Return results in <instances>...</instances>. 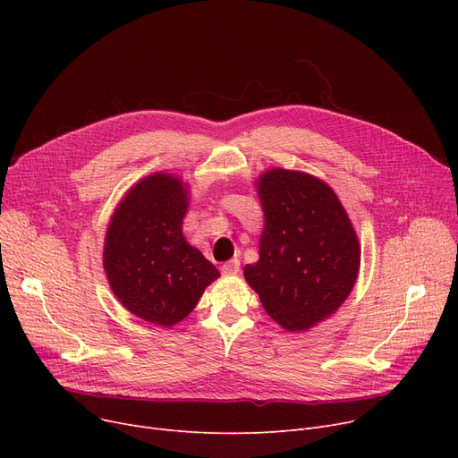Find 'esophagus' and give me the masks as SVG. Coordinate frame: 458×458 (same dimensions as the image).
Returning <instances> with one entry per match:
<instances>
[{"instance_id":"esophagus-1","label":"esophagus","mask_w":458,"mask_h":458,"mask_svg":"<svg viewBox=\"0 0 458 458\" xmlns=\"http://www.w3.org/2000/svg\"><path fill=\"white\" fill-rule=\"evenodd\" d=\"M223 275H237L239 273V259H230L221 267Z\"/></svg>"}]
</instances>
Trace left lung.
Listing matches in <instances>:
<instances>
[{"label":"left lung","instance_id":"1","mask_svg":"<svg viewBox=\"0 0 458 458\" xmlns=\"http://www.w3.org/2000/svg\"><path fill=\"white\" fill-rule=\"evenodd\" d=\"M263 209L259 259L245 280L271 319L304 332L328 319L351 295L360 243L334 189L301 171L267 168L256 180Z\"/></svg>","mask_w":458,"mask_h":458}]
</instances>
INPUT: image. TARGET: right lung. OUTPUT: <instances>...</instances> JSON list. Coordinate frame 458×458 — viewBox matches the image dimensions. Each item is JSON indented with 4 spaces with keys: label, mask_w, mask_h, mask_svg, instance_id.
Instances as JSON below:
<instances>
[{
    "label": "right lung",
    "mask_w": 458,
    "mask_h": 458,
    "mask_svg": "<svg viewBox=\"0 0 458 458\" xmlns=\"http://www.w3.org/2000/svg\"><path fill=\"white\" fill-rule=\"evenodd\" d=\"M187 209L189 183L154 173L126 191L106 232L102 261L113 295L139 319L163 328L183 321L221 276L187 243Z\"/></svg>",
    "instance_id": "add662e5"
}]
</instances>
